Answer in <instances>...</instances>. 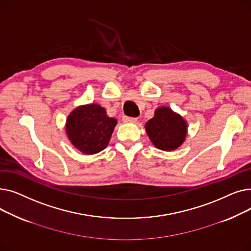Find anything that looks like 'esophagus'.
<instances>
[{
	"label": "esophagus",
	"mask_w": 251,
	"mask_h": 251,
	"mask_svg": "<svg viewBox=\"0 0 251 251\" xmlns=\"http://www.w3.org/2000/svg\"><path fill=\"white\" fill-rule=\"evenodd\" d=\"M136 121H137L136 118L127 117V116H124V117H123V122H125V123H135Z\"/></svg>",
	"instance_id": "esophagus-1"
}]
</instances>
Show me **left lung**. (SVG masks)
<instances>
[{
  "label": "left lung",
  "instance_id": "1",
  "mask_svg": "<svg viewBox=\"0 0 251 251\" xmlns=\"http://www.w3.org/2000/svg\"><path fill=\"white\" fill-rule=\"evenodd\" d=\"M144 127L156 149L172 151L180 148L185 141L188 124L180 114L163 105L154 111L153 117Z\"/></svg>",
  "mask_w": 251,
  "mask_h": 251
}]
</instances>
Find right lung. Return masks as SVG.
<instances>
[{
	"label": "right lung",
	"mask_w": 251,
	"mask_h": 251,
	"mask_svg": "<svg viewBox=\"0 0 251 251\" xmlns=\"http://www.w3.org/2000/svg\"><path fill=\"white\" fill-rule=\"evenodd\" d=\"M117 119L98 103L75 108L66 120V134L72 146L84 154H95L108 147Z\"/></svg>",
	"instance_id": "add662e5"
}]
</instances>
